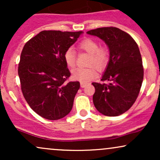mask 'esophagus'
<instances>
[{
	"label": "esophagus",
	"mask_w": 160,
	"mask_h": 160,
	"mask_svg": "<svg viewBox=\"0 0 160 160\" xmlns=\"http://www.w3.org/2000/svg\"><path fill=\"white\" fill-rule=\"evenodd\" d=\"M86 85H87V83H86V82H80V86H81L82 88H84Z\"/></svg>",
	"instance_id": "esophagus-1"
}]
</instances>
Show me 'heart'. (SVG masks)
<instances>
[{
	"instance_id": "heart-1",
	"label": "heart",
	"mask_w": 160,
	"mask_h": 160,
	"mask_svg": "<svg viewBox=\"0 0 160 160\" xmlns=\"http://www.w3.org/2000/svg\"><path fill=\"white\" fill-rule=\"evenodd\" d=\"M78 48L81 51L89 54L88 65L90 67L86 68H76L72 71V78L80 82L90 81L97 77V71H102L108 65L109 61V52L105 47H100L95 40L86 38L82 40L78 45ZM64 60L68 68H73L76 65V53L71 47L68 48L64 52ZM95 67H94V66Z\"/></svg>"
}]
</instances>
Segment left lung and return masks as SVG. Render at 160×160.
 <instances>
[{
  "mask_svg": "<svg viewBox=\"0 0 160 160\" xmlns=\"http://www.w3.org/2000/svg\"><path fill=\"white\" fill-rule=\"evenodd\" d=\"M104 40L110 58L102 81L92 82L93 103L102 114L120 116L127 111L138 96L144 78V68L138 46L129 34L115 27L98 28L86 32Z\"/></svg>",
  "mask_w": 160,
  "mask_h": 160,
  "instance_id": "left-lung-1",
  "label": "left lung"
}]
</instances>
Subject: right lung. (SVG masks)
<instances>
[{"label": "right lung", "mask_w": 160, "mask_h": 160, "mask_svg": "<svg viewBox=\"0 0 160 160\" xmlns=\"http://www.w3.org/2000/svg\"><path fill=\"white\" fill-rule=\"evenodd\" d=\"M82 33L43 31L22 51L18 74L23 96L33 111L47 120H59L72 109L80 82H65L71 73L63 56Z\"/></svg>", "instance_id": "obj_1"}]
</instances>
